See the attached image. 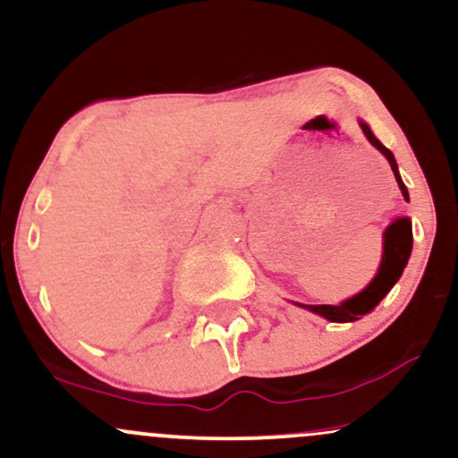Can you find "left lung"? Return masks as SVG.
I'll use <instances>...</instances> for the list:
<instances>
[{
	"mask_svg": "<svg viewBox=\"0 0 458 458\" xmlns=\"http://www.w3.org/2000/svg\"><path fill=\"white\" fill-rule=\"evenodd\" d=\"M360 127L364 131L366 140L375 146L377 150L386 157L387 163H390L394 178H396L398 187H401L403 198L409 202V191L404 187L401 174H398V165L396 159H394L392 150H387L386 146L381 144L379 140L375 138L370 127L360 120ZM411 247H413V234H411V219L409 217H396L392 219V224L387 225L386 233H383V256H381V265L377 276L372 277V282L368 284L361 293L349 297L346 301L338 303V306H303V303H297V306L310 310V312L318 314V317L331 320V323H353V320H360L364 314L372 312L383 297L392 291V286L401 280L404 267H407L409 256H411Z\"/></svg>",
	"mask_w": 458,
	"mask_h": 458,
	"instance_id": "1",
	"label": "left lung"
}]
</instances>
